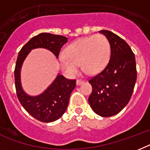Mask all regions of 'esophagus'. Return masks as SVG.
<instances>
[{"label":"esophagus","instance_id":"34e87169","mask_svg":"<svg viewBox=\"0 0 150 150\" xmlns=\"http://www.w3.org/2000/svg\"><path fill=\"white\" fill-rule=\"evenodd\" d=\"M83 83H84V81H81V80H77V81H76V85H77V86H79V85H82Z\"/></svg>","mask_w":150,"mask_h":150}]
</instances>
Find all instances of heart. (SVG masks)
Segmentation results:
<instances>
[{"label": "heart", "mask_w": 150, "mask_h": 150, "mask_svg": "<svg viewBox=\"0 0 150 150\" xmlns=\"http://www.w3.org/2000/svg\"><path fill=\"white\" fill-rule=\"evenodd\" d=\"M110 57V45L104 35H92L80 38L69 44L59 58V66L67 77L73 78L79 65L88 75L101 72Z\"/></svg>", "instance_id": "obj_1"}]
</instances>
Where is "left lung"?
Masks as SVG:
<instances>
[{
    "mask_svg": "<svg viewBox=\"0 0 150 150\" xmlns=\"http://www.w3.org/2000/svg\"><path fill=\"white\" fill-rule=\"evenodd\" d=\"M99 33L110 42V57L106 68L89 81L92 92L88 102L97 114L108 117L121 111L129 101L137 81V67L135 56L125 40L109 30Z\"/></svg>",
    "mask_w": 150,
    "mask_h": 150,
    "instance_id": "obj_1",
    "label": "left lung"
}]
</instances>
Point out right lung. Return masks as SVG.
Segmentation results:
<instances>
[{
	"label": "right lung",
	"instance_id": "add662e5",
	"mask_svg": "<svg viewBox=\"0 0 150 150\" xmlns=\"http://www.w3.org/2000/svg\"><path fill=\"white\" fill-rule=\"evenodd\" d=\"M67 42L65 36L42 33L30 39L19 52L14 70L17 98L25 110L41 122H53L63 115L71 91L75 88V80H69L59 73L43 92L34 96L30 95L25 92L21 84L23 63L31 50L38 48L50 50L58 59L61 48Z\"/></svg>",
	"mask_w": 150,
	"mask_h": 150
}]
</instances>
